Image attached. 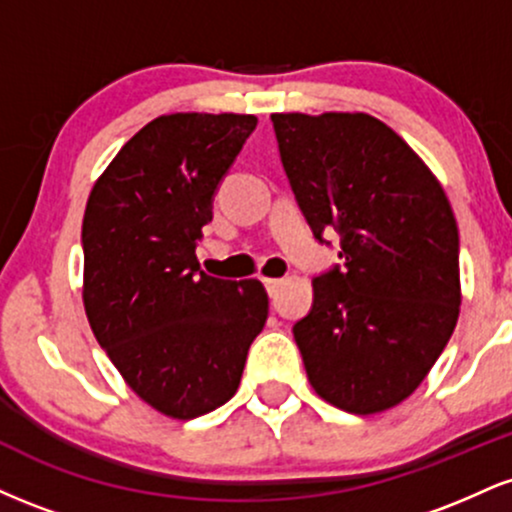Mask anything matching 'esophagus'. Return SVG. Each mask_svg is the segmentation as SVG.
I'll return each mask as SVG.
<instances>
[{
    "mask_svg": "<svg viewBox=\"0 0 512 512\" xmlns=\"http://www.w3.org/2000/svg\"><path fill=\"white\" fill-rule=\"evenodd\" d=\"M262 281H264V289H267L269 296H276V293H279V289H281V284H284L281 279H262Z\"/></svg>",
    "mask_w": 512,
    "mask_h": 512,
    "instance_id": "1",
    "label": "esophagus"
}]
</instances>
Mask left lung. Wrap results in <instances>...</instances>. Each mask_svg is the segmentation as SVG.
Here are the masks:
<instances>
[{
    "mask_svg": "<svg viewBox=\"0 0 512 512\" xmlns=\"http://www.w3.org/2000/svg\"><path fill=\"white\" fill-rule=\"evenodd\" d=\"M281 163L305 219L342 236L344 269L313 281L293 325L310 385L349 414L416 390L460 315V236L431 168L366 113H274Z\"/></svg>",
    "mask_w": 512,
    "mask_h": 512,
    "instance_id": "8db88e82",
    "label": "left lung"
}]
</instances>
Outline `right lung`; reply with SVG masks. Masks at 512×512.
Here are the masks:
<instances>
[{"label":"right lung","instance_id":"1","mask_svg":"<svg viewBox=\"0 0 512 512\" xmlns=\"http://www.w3.org/2000/svg\"><path fill=\"white\" fill-rule=\"evenodd\" d=\"M255 115L173 113L117 151L88 195L84 308L125 383L170 419L236 395L269 298L257 279L226 281L197 262L211 202Z\"/></svg>","mask_w":512,"mask_h":512}]
</instances>
